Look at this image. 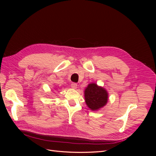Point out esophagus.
<instances>
[{
  "label": "esophagus",
  "mask_w": 156,
  "mask_h": 156,
  "mask_svg": "<svg viewBox=\"0 0 156 156\" xmlns=\"http://www.w3.org/2000/svg\"><path fill=\"white\" fill-rule=\"evenodd\" d=\"M71 86H72V88L76 89L77 88V83H72V84H71Z\"/></svg>",
  "instance_id": "obj_1"
}]
</instances>
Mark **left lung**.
<instances>
[{"label":"left lung","mask_w":156,"mask_h":156,"mask_svg":"<svg viewBox=\"0 0 156 156\" xmlns=\"http://www.w3.org/2000/svg\"><path fill=\"white\" fill-rule=\"evenodd\" d=\"M84 96L87 107L93 111H97L105 106L108 100L107 90L95 83L88 84L84 89Z\"/></svg>","instance_id":"1"}]
</instances>
